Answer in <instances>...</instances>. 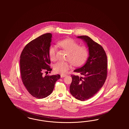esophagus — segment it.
Returning a JSON list of instances; mask_svg holds the SVG:
<instances>
[{
    "label": "esophagus",
    "instance_id": "obj_1",
    "mask_svg": "<svg viewBox=\"0 0 129 129\" xmlns=\"http://www.w3.org/2000/svg\"><path fill=\"white\" fill-rule=\"evenodd\" d=\"M66 75H60L61 78H63V77H66Z\"/></svg>",
    "mask_w": 129,
    "mask_h": 129
}]
</instances>
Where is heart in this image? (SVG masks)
<instances>
[{
  "mask_svg": "<svg viewBox=\"0 0 129 129\" xmlns=\"http://www.w3.org/2000/svg\"><path fill=\"white\" fill-rule=\"evenodd\" d=\"M57 44L61 49L67 51L66 59L73 65L79 66L86 61L89 53L88 49L86 46H79L76 41L70 38L61 40ZM56 47L51 45L49 50V55L52 61L56 59ZM70 62L58 61L54 65L55 72L61 74L66 73L71 68Z\"/></svg>",
  "mask_w": 129,
  "mask_h": 129,
  "instance_id": "obj_1",
  "label": "heart"
}]
</instances>
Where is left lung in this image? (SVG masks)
Returning <instances> with one entry per match:
<instances>
[{"label": "left lung", "instance_id": "obj_1", "mask_svg": "<svg viewBox=\"0 0 129 129\" xmlns=\"http://www.w3.org/2000/svg\"><path fill=\"white\" fill-rule=\"evenodd\" d=\"M88 47L89 56L86 64L74 71L83 77L71 75V94L77 99L85 101L92 98L101 88L107 76V59L104 48L86 35L78 36Z\"/></svg>", "mask_w": 129, "mask_h": 129}]
</instances>
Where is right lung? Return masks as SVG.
<instances>
[{
    "instance_id": "right-lung-1",
    "label": "right lung",
    "mask_w": 129,
    "mask_h": 129,
    "mask_svg": "<svg viewBox=\"0 0 129 129\" xmlns=\"http://www.w3.org/2000/svg\"><path fill=\"white\" fill-rule=\"evenodd\" d=\"M51 37V33H47L32 40L26 45L20 55L22 82L29 93L38 99L51 94L55 83L60 78L59 74L43 75V72L51 73L52 70L50 66L49 55Z\"/></svg>"
}]
</instances>
